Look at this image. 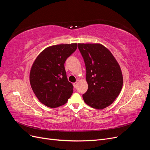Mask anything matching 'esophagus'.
<instances>
[{
	"instance_id": "1",
	"label": "esophagus",
	"mask_w": 150,
	"mask_h": 150,
	"mask_svg": "<svg viewBox=\"0 0 150 150\" xmlns=\"http://www.w3.org/2000/svg\"><path fill=\"white\" fill-rule=\"evenodd\" d=\"M77 84H78V83H73V86H74V88H76L77 87Z\"/></svg>"
}]
</instances>
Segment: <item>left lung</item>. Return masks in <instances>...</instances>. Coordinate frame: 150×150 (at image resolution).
<instances>
[{"instance_id": "8db88e82", "label": "left lung", "mask_w": 150, "mask_h": 150, "mask_svg": "<svg viewBox=\"0 0 150 150\" xmlns=\"http://www.w3.org/2000/svg\"><path fill=\"white\" fill-rule=\"evenodd\" d=\"M86 69L88 89L83 98L86 104L103 110L115 101L123 84L121 67L110 50L99 43H78Z\"/></svg>"}]
</instances>
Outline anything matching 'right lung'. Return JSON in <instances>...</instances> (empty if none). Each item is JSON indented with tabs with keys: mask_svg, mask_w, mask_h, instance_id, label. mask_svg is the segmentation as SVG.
<instances>
[{
	"mask_svg": "<svg viewBox=\"0 0 150 150\" xmlns=\"http://www.w3.org/2000/svg\"><path fill=\"white\" fill-rule=\"evenodd\" d=\"M77 46V43H72L47 47L33 62L30 84L35 96L45 106L51 108L62 106L71 96L73 86L67 80L64 63Z\"/></svg>",
	"mask_w": 150,
	"mask_h": 150,
	"instance_id": "1",
	"label": "right lung"
}]
</instances>
